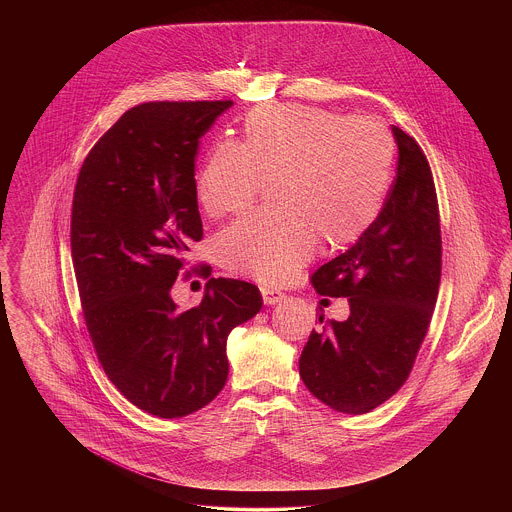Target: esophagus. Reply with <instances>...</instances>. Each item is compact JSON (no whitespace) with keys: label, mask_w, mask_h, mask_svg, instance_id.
<instances>
[{"label":"esophagus","mask_w":512,"mask_h":512,"mask_svg":"<svg viewBox=\"0 0 512 512\" xmlns=\"http://www.w3.org/2000/svg\"><path fill=\"white\" fill-rule=\"evenodd\" d=\"M260 292H262V299H264L266 305H278V303H282L286 299V293L274 290V288H268V286L260 288Z\"/></svg>","instance_id":"obj_1"}]
</instances>
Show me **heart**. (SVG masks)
Returning a JSON list of instances; mask_svg holds the SVG:
<instances>
[{
    "label": "heart",
    "instance_id": "obj_1",
    "mask_svg": "<svg viewBox=\"0 0 512 512\" xmlns=\"http://www.w3.org/2000/svg\"><path fill=\"white\" fill-rule=\"evenodd\" d=\"M392 163L394 140L378 120L301 104L254 108L242 142L219 138L195 181L211 217L246 209L274 183L278 207L220 230L222 266L282 284L315 256L319 238L333 248L359 240L384 207Z\"/></svg>",
    "mask_w": 512,
    "mask_h": 512
}]
</instances>
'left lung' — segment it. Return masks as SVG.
<instances>
[{
  "mask_svg": "<svg viewBox=\"0 0 512 512\" xmlns=\"http://www.w3.org/2000/svg\"><path fill=\"white\" fill-rule=\"evenodd\" d=\"M398 165L386 203L365 234L323 264L319 295L347 297V321H327L299 357L307 390L343 414H366L406 382L428 333L441 278L438 197L418 142L392 126ZM323 323V315H319Z\"/></svg>",
  "mask_w": 512,
  "mask_h": 512,
  "instance_id": "obj_1",
  "label": "left lung"
}]
</instances>
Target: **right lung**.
<instances>
[{
	"label": "right lung",
	"mask_w": 512,
	"mask_h": 512,
	"mask_svg": "<svg viewBox=\"0 0 512 512\" xmlns=\"http://www.w3.org/2000/svg\"><path fill=\"white\" fill-rule=\"evenodd\" d=\"M232 100L130 108L86 155L71 248L84 321L114 386L157 418L207 406L228 376V333L262 309L254 284L211 278L197 307L171 288L203 238L195 157Z\"/></svg>",
	"instance_id": "add662e5"
}]
</instances>
